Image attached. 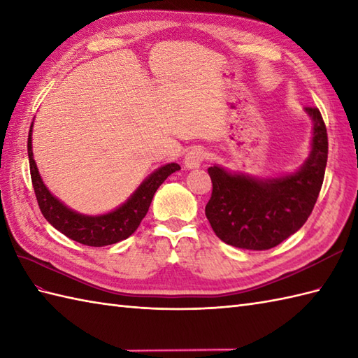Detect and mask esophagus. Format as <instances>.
I'll return each mask as SVG.
<instances>
[{
	"label": "esophagus",
	"instance_id": "obj_1",
	"mask_svg": "<svg viewBox=\"0 0 358 358\" xmlns=\"http://www.w3.org/2000/svg\"><path fill=\"white\" fill-rule=\"evenodd\" d=\"M204 151L201 148H192L190 151L185 155V166L187 169H198L201 163L204 162Z\"/></svg>",
	"mask_w": 358,
	"mask_h": 358
}]
</instances>
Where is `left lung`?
I'll return each instance as SVG.
<instances>
[{
    "instance_id": "1",
    "label": "left lung",
    "mask_w": 358,
    "mask_h": 358,
    "mask_svg": "<svg viewBox=\"0 0 358 358\" xmlns=\"http://www.w3.org/2000/svg\"><path fill=\"white\" fill-rule=\"evenodd\" d=\"M313 122L308 159L284 176L257 178L209 168L212 196L206 217L221 241L244 250H268L294 235L317 201L328 160V134L317 108H305Z\"/></svg>"
}]
</instances>
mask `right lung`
Segmentation results:
<instances>
[{"label": "right lung", "instance_id": "1", "mask_svg": "<svg viewBox=\"0 0 358 358\" xmlns=\"http://www.w3.org/2000/svg\"><path fill=\"white\" fill-rule=\"evenodd\" d=\"M31 132L33 123L29 131L27 152L33 189H35L41 212H43L44 218L66 238L90 247L111 245L129 238L148 213L157 189L162 186V182L171 173L181 169L177 163L163 164L141 181L140 186L129 195L127 201L115 207L114 210L102 215H84L65 206L44 185L36 162L33 159Z\"/></svg>", "mask_w": 358, "mask_h": 358}]
</instances>
